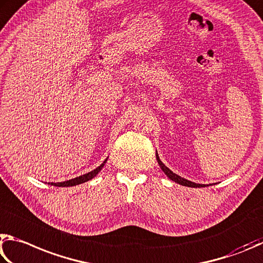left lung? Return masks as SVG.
<instances>
[{
    "mask_svg": "<svg viewBox=\"0 0 263 263\" xmlns=\"http://www.w3.org/2000/svg\"><path fill=\"white\" fill-rule=\"evenodd\" d=\"M156 158H157V162L159 164L160 168L163 170V172L166 174V176L170 179H171V180H173L174 182H177V183H179V185H181V186H187V187H193V188H197V187L200 188V187H204L205 186V185H202V183H195V182H193V181L187 180V179H185V178H181L180 176H178V174L173 173L168 167L165 166V165L162 163V160L159 159V156L158 155H156Z\"/></svg>",
    "mask_w": 263,
    "mask_h": 263,
    "instance_id": "8db88e82",
    "label": "left lung"
}]
</instances>
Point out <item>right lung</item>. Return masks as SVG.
I'll use <instances>...</instances> for the list:
<instances>
[{
    "instance_id": "add662e5",
    "label": "right lung",
    "mask_w": 263,
    "mask_h": 263,
    "mask_svg": "<svg viewBox=\"0 0 263 263\" xmlns=\"http://www.w3.org/2000/svg\"><path fill=\"white\" fill-rule=\"evenodd\" d=\"M106 162H107V158L105 159V162L100 165V166H98L97 168H95L93 171H91L89 173H85L83 174V176H80L77 178H73V179H70V180H67V181H63V182H49L50 185L52 186H57V187H71V186H76V185H80V183H83V182H86L91 180L92 178H95L97 174H98L101 168L104 167V165L106 164Z\"/></svg>"
}]
</instances>
